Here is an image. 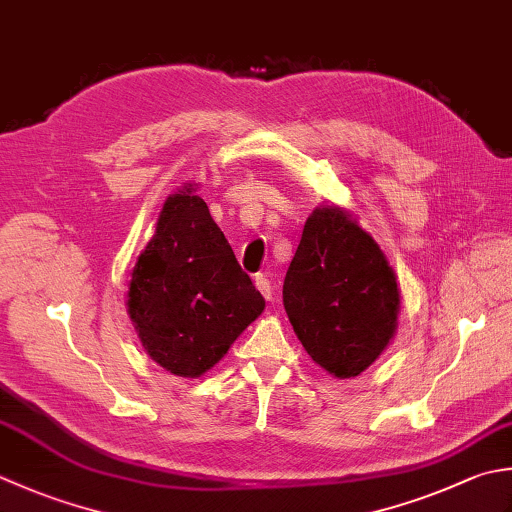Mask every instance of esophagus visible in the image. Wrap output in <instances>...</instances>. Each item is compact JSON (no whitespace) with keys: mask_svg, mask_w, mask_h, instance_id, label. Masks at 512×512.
Here are the masks:
<instances>
[{"mask_svg":"<svg viewBox=\"0 0 512 512\" xmlns=\"http://www.w3.org/2000/svg\"><path fill=\"white\" fill-rule=\"evenodd\" d=\"M255 286H257L259 293H262L268 299V302H270V299H273V286H270V279L266 275H257L255 277Z\"/></svg>","mask_w":512,"mask_h":512,"instance_id":"esophagus-1","label":"esophagus"}]
</instances>
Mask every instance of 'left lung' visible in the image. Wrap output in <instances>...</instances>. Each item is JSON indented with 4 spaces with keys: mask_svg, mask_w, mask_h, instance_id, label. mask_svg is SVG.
Returning a JSON list of instances; mask_svg holds the SVG:
<instances>
[{
    "mask_svg": "<svg viewBox=\"0 0 512 512\" xmlns=\"http://www.w3.org/2000/svg\"><path fill=\"white\" fill-rule=\"evenodd\" d=\"M284 308L313 362L346 379L393 339L399 288L375 239L326 206L306 219L284 279Z\"/></svg>",
    "mask_w": 512,
    "mask_h": 512,
    "instance_id": "8db88e82",
    "label": "left lung"
}]
</instances>
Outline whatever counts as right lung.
I'll use <instances>...</instances> for the list:
<instances>
[{
	"label": "right lung",
	"mask_w": 512,
	"mask_h": 512,
	"mask_svg": "<svg viewBox=\"0 0 512 512\" xmlns=\"http://www.w3.org/2000/svg\"><path fill=\"white\" fill-rule=\"evenodd\" d=\"M264 304L204 199L190 186L168 197L128 288V315L146 353L173 375L199 377Z\"/></svg>",
	"instance_id": "add662e5"
}]
</instances>
